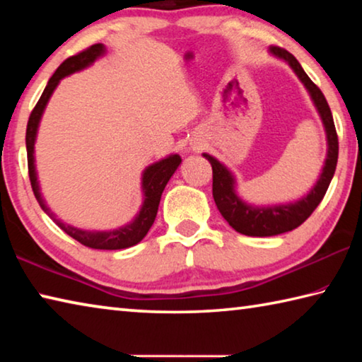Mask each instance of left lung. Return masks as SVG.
<instances>
[{
	"instance_id": "8db88e82",
	"label": "left lung",
	"mask_w": 362,
	"mask_h": 362,
	"mask_svg": "<svg viewBox=\"0 0 362 362\" xmlns=\"http://www.w3.org/2000/svg\"><path fill=\"white\" fill-rule=\"evenodd\" d=\"M269 54L276 59L284 60L289 64L293 73L298 76L300 81L308 90V94L313 100L317 113L321 116L327 139V156L324 161V168L320 174V179L316 180L315 187L302 198L287 204H272V206H254L243 201L236 192V179L231 170L207 153L203 156L211 163L212 166V196L216 201L217 209L222 214V217L230 223L231 228L246 236H274L281 233L291 231L302 225L308 218L313 211L321 203L324 194H326L329 183L332 180L337 158H339V139H337L334 118L327 105V100L321 89L311 81L308 75L303 71L298 60L287 52L286 49L272 46Z\"/></svg>"
}]
</instances>
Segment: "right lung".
Returning <instances> with one entry per match:
<instances>
[{"label":"right lung","mask_w":362,"mask_h":362,"mask_svg":"<svg viewBox=\"0 0 362 362\" xmlns=\"http://www.w3.org/2000/svg\"><path fill=\"white\" fill-rule=\"evenodd\" d=\"M103 54H105V46L99 42V45H94L88 49H84L83 52L76 54V56L69 57L62 65L59 66L56 73H54L51 79L47 81V86L45 88V90H42L38 103H36L32 115H30L28 124H27L25 144H27L30 182H32L35 198L40 203L41 209L45 211L47 216L66 233V235L71 236L73 240H76L78 243L84 244V246H88L90 249L116 250V249H126V247L136 246L137 243L144 240L145 235L148 233L153 222H155L156 218L158 206H159V201H161V194L164 192V188H166L169 179L173 177L177 168L180 166L182 158L179 155H169L166 158L159 159L156 163L150 164V166L144 170L142 174L144 203H142V207H140L139 214L134 217L132 222L110 231L81 230V228H76V226L66 225L62 222V220H59L56 217V214L49 209L45 203V199H42L41 192H40L38 175H36V168H35V142H36V134H38L41 116L45 113L47 102L51 99L54 90H56L60 79L71 75V73L88 69V66L93 65L97 59L102 57Z\"/></svg>","instance_id":"1"}]
</instances>
